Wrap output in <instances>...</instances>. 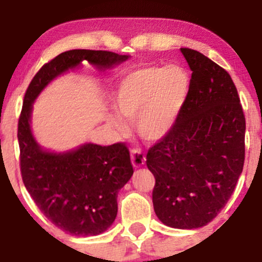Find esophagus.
<instances>
[{
	"label": "esophagus",
	"instance_id": "obj_1",
	"mask_svg": "<svg viewBox=\"0 0 262 262\" xmlns=\"http://www.w3.org/2000/svg\"><path fill=\"white\" fill-rule=\"evenodd\" d=\"M130 157L132 163H133L134 167L139 168L145 163V156L144 153L142 152V149H139V148H133L130 152Z\"/></svg>",
	"mask_w": 262,
	"mask_h": 262
}]
</instances>
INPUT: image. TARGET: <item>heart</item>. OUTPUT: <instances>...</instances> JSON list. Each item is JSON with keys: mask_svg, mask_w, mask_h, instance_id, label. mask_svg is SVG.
I'll list each match as a JSON object with an SVG mask.
<instances>
[{"mask_svg": "<svg viewBox=\"0 0 262 262\" xmlns=\"http://www.w3.org/2000/svg\"><path fill=\"white\" fill-rule=\"evenodd\" d=\"M189 93V75L180 65H147L133 69L118 81L113 104L120 115L134 118L143 139L157 142L174 126ZM120 130L125 123L112 117Z\"/></svg>", "mask_w": 262, "mask_h": 262, "instance_id": "heart-1", "label": "heart"}]
</instances>
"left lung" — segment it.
<instances>
[{
	"label": "left lung",
	"instance_id": "left-lung-1",
	"mask_svg": "<svg viewBox=\"0 0 262 262\" xmlns=\"http://www.w3.org/2000/svg\"><path fill=\"white\" fill-rule=\"evenodd\" d=\"M189 93L172 130L149 148L154 212L164 225L198 228L225 207L242 173L245 120L230 74L192 49Z\"/></svg>",
	"mask_w": 262,
	"mask_h": 262
}]
</instances>
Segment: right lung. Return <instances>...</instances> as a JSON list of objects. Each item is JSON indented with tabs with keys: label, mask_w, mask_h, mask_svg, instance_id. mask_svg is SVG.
<instances>
[{
	"label": "right lung",
	"mask_w": 262,
	"mask_h": 262,
	"mask_svg": "<svg viewBox=\"0 0 262 262\" xmlns=\"http://www.w3.org/2000/svg\"><path fill=\"white\" fill-rule=\"evenodd\" d=\"M126 59L103 50L61 52L37 71L25 93L17 129L22 181L43 216L70 235H99L114 222L118 192L133 176L129 149L119 142L88 143L59 154L42 150L30 126L32 103L52 79L82 61L110 68Z\"/></svg>",
	"instance_id": "1"
}]
</instances>
